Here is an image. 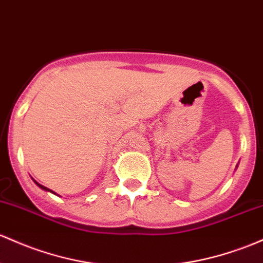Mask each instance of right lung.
<instances>
[{"label": "right lung", "instance_id": "right-lung-1", "mask_svg": "<svg viewBox=\"0 0 263 263\" xmlns=\"http://www.w3.org/2000/svg\"><path fill=\"white\" fill-rule=\"evenodd\" d=\"M34 182H36V181H34ZM36 184H37V186H39V187H41V189H42V190H46V191H51V190H48V189H47V187L42 186V184H40V183H37V182H36ZM51 192H52V191H51ZM53 193H54V192H53Z\"/></svg>", "mask_w": 263, "mask_h": 263}]
</instances>
